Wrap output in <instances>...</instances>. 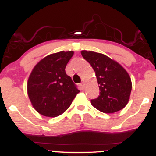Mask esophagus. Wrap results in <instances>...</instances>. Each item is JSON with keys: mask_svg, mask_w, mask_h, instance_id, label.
<instances>
[{"mask_svg": "<svg viewBox=\"0 0 156 156\" xmlns=\"http://www.w3.org/2000/svg\"><path fill=\"white\" fill-rule=\"evenodd\" d=\"M80 87H81V89H84V82L81 83V84H80Z\"/></svg>", "mask_w": 156, "mask_h": 156, "instance_id": "34e87169", "label": "esophagus"}]
</instances>
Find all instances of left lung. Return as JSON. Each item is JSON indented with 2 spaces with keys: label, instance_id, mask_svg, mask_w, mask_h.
Here are the masks:
<instances>
[{
  "label": "left lung",
  "instance_id": "obj_1",
  "mask_svg": "<svg viewBox=\"0 0 156 156\" xmlns=\"http://www.w3.org/2000/svg\"><path fill=\"white\" fill-rule=\"evenodd\" d=\"M83 58L88 62L96 75L100 95L90 101L100 111L112 113L122 110L129 102L132 81L128 72L117 62L104 54L82 50Z\"/></svg>",
  "mask_w": 156,
  "mask_h": 156
}]
</instances>
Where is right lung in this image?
I'll use <instances>...</instances> for the list:
<instances>
[{
  "label": "right lung",
  "instance_id": "right-lung-1",
  "mask_svg": "<svg viewBox=\"0 0 156 156\" xmlns=\"http://www.w3.org/2000/svg\"><path fill=\"white\" fill-rule=\"evenodd\" d=\"M73 51H61L40 60L27 81V94L33 108L47 117L64 113L80 92L66 75V67Z\"/></svg>",
  "mask_w": 156,
  "mask_h": 156
}]
</instances>
